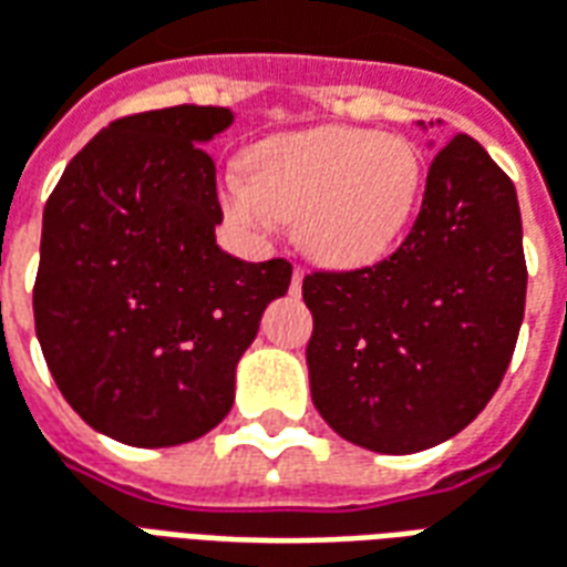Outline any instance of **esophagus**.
Returning <instances> with one entry per match:
<instances>
[{"label": "esophagus", "instance_id": "1", "mask_svg": "<svg viewBox=\"0 0 567 567\" xmlns=\"http://www.w3.org/2000/svg\"><path fill=\"white\" fill-rule=\"evenodd\" d=\"M302 275H305V268H302V265H296V268H292V284H290L292 292L302 290Z\"/></svg>", "mask_w": 567, "mask_h": 567}]
</instances>
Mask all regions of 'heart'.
I'll return each instance as SVG.
<instances>
[{"mask_svg": "<svg viewBox=\"0 0 567 567\" xmlns=\"http://www.w3.org/2000/svg\"><path fill=\"white\" fill-rule=\"evenodd\" d=\"M424 164L403 136L317 127L268 140L223 179V207L250 231L296 219L308 256L339 268L384 259L419 210Z\"/></svg>", "mask_w": 567, "mask_h": 567, "instance_id": "obj_1", "label": "heart"}]
</instances>
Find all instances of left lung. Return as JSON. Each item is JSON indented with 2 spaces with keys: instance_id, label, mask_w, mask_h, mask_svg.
<instances>
[{
  "instance_id": "left-lung-1",
  "label": "left lung",
  "mask_w": 567,
  "mask_h": 567,
  "mask_svg": "<svg viewBox=\"0 0 567 567\" xmlns=\"http://www.w3.org/2000/svg\"><path fill=\"white\" fill-rule=\"evenodd\" d=\"M525 287L513 179L473 136L455 134L436 148L419 216L388 259L305 275L317 412L381 455L455 436L507 372Z\"/></svg>"
}]
</instances>
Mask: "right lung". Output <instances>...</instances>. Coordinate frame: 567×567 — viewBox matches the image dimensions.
Listing matches in <instances>:
<instances>
[{"label":"right lung","instance_id":"obj_1","mask_svg":"<svg viewBox=\"0 0 567 567\" xmlns=\"http://www.w3.org/2000/svg\"><path fill=\"white\" fill-rule=\"evenodd\" d=\"M219 106L124 115L66 164L42 219L35 336L66 403L143 449L198 440L235 403V367L287 259L244 262L216 244L223 207L204 152Z\"/></svg>","mask_w":567,"mask_h":567}]
</instances>
